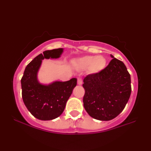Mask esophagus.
I'll return each mask as SVG.
<instances>
[{"instance_id": "obj_1", "label": "esophagus", "mask_w": 151, "mask_h": 151, "mask_svg": "<svg viewBox=\"0 0 151 151\" xmlns=\"http://www.w3.org/2000/svg\"><path fill=\"white\" fill-rule=\"evenodd\" d=\"M77 83H78V85H81L82 84H83V80H82L81 78H78Z\"/></svg>"}]
</instances>
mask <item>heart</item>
Returning a JSON list of instances; mask_svg holds the SVG:
<instances>
[{"instance_id": "1", "label": "heart", "mask_w": 151, "mask_h": 151, "mask_svg": "<svg viewBox=\"0 0 151 151\" xmlns=\"http://www.w3.org/2000/svg\"><path fill=\"white\" fill-rule=\"evenodd\" d=\"M77 65L81 68L88 67L89 72L96 74L101 72L105 68L106 60L102 56H86L77 60Z\"/></svg>"}]
</instances>
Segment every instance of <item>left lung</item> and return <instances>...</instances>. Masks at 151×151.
<instances>
[{"instance_id": "8db88e82", "label": "left lung", "mask_w": 151, "mask_h": 151, "mask_svg": "<svg viewBox=\"0 0 151 151\" xmlns=\"http://www.w3.org/2000/svg\"><path fill=\"white\" fill-rule=\"evenodd\" d=\"M112 59L101 72L84 78L86 111L99 121H110L123 111L131 93V75L124 64L111 55Z\"/></svg>"}]
</instances>
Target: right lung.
<instances>
[{
	"mask_svg": "<svg viewBox=\"0 0 151 151\" xmlns=\"http://www.w3.org/2000/svg\"><path fill=\"white\" fill-rule=\"evenodd\" d=\"M63 48L45 50L36 57L26 68L21 78L22 97L25 106L35 118L50 121L59 116L76 86V78L66 82L55 81L48 85L40 84L37 73L44 58H58Z\"/></svg>",
	"mask_w": 151,
	"mask_h": 151,
	"instance_id": "obj_1",
	"label": "right lung"
}]
</instances>
